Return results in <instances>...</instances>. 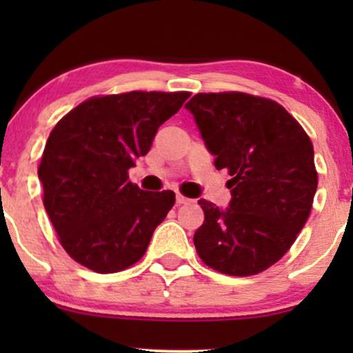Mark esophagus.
Listing matches in <instances>:
<instances>
[{"instance_id":"34e87169","label":"esophagus","mask_w":353,"mask_h":353,"mask_svg":"<svg viewBox=\"0 0 353 353\" xmlns=\"http://www.w3.org/2000/svg\"><path fill=\"white\" fill-rule=\"evenodd\" d=\"M190 199H188V197H184V196H181V194H177L176 196V202H177V205H182V204H188Z\"/></svg>"}]
</instances>
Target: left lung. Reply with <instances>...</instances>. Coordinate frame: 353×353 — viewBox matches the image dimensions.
<instances>
[{
    "label": "left lung",
    "mask_w": 353,
    "mask_h": 353,
    "mask_svg": "<svg viewBox=\"0 0 353 353\" xmlns=\"http://www.w3.org/2000/svg\"><path fill=\"white\" fill-rule=\"evenodd\" d=\"M217 171L232 179L229 208L201 199L194 245L204 264L229 275L269 269L294 244L317 190L314 145L275 101L244 92H201L185 104Z\"/></svg>",
    "instance_id": "1"
}]
</instances>
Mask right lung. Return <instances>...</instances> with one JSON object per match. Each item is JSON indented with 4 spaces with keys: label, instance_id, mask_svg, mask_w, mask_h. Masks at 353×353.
Listing matches in <instances>:
<instances>
[{
    "label": "right lung",
    "instance_id": "add662e5",
    "mask_svg": "<svg viewBox=\"0 0 353 353\" xmlns=\"http://www.w3.org/2000/svg\"><path fill=\"white\" fill-rule=\"evenodd\" d=\"M189 96L132 91L91 98L54 125L38 177L61 245L81 265L119 272L148 250L176 194L139 189L128 171Z\"/></svg>",
    "mask_w": 353,
    "mask_h": 353
}]
</instances>
